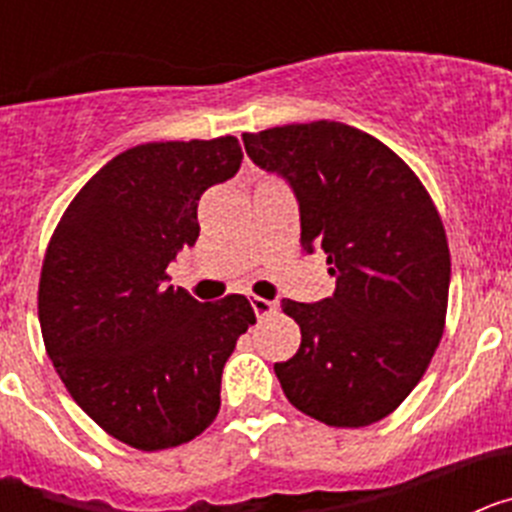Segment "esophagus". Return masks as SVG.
<instances>
[{
  "instance_id": "1",
  "label": "esophagus",
  "mask_w": 512,
  "mask_h": 512,
  "mask_svg": "<svg viewBox=\"0 0 512 512\" xmlns=\"http://www.w3.org/2000/svg\"><path fill=\"white\" fill-rule=\"evenodd\" d=\"M251 305H253V312L259 315V318H264V315H271V312H277V302L271 300H264V297H251Z\"/></svg>"
}]
</instances>
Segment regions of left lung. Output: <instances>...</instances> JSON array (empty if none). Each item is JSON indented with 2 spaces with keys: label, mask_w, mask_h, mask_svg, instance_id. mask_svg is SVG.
Returning <instances> with one entry per match:
<instances>
[{
  "label": "left lung",
  "mask_w": 512,
  "mask_h": 512,
  "mask_svg": "<svg viewBox=\"0 0 512 512\" xmlns=\"http://www.w3.org/2000/svg\"><path fill=\"white\" fill-rule=\"evenodd\" d=\"M253 164L287 176L300 243L328 256L336 292L284 300L297 354L274 364L287 400L336 428L387 418L436 354L449 307L451 253L415 171L374 135L318 120L243 133Z\"/></svg>",
  "instance_id": "8db88e82"
}]
</instances>
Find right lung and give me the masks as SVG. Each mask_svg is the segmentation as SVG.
<instances>
[{
    "instance_id": "right-lung-1",
    "label": "right lung",
    "mask_w": 512,
    "mask_h": 512,
    "mask_svg": "<svg viewBox=\"0 0 512 512\" xmlns=\"http://www.w3.org/2000/svg\"><path fill=\"white\" fill-rule=\"evenodd\" d=\"M241 161L233 135L128 148L79 189L45 248V351L76 405L133 449H174L212 425L225 361L256 323L243 295L197 302L166 284L200 235V197Z\"/></svg>"
}]
</instances>
